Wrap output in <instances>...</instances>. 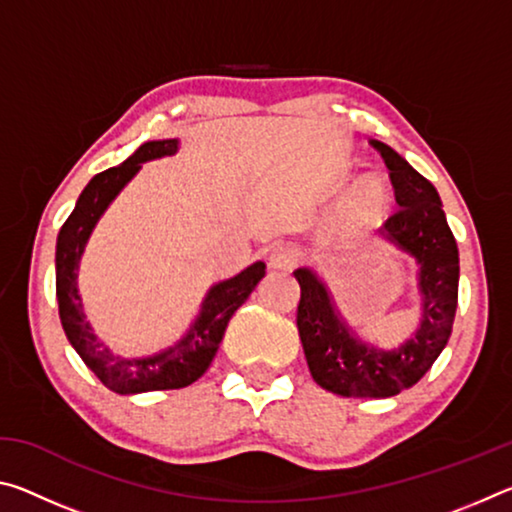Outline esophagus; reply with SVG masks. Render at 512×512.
<instances>
[{
    "label": "esophagus",
    "mask_w": 512,
    "mask_h": 512,
    "mask_svg": "<svg viewBox=\"0 0 512 512\" xmlns=\"http://www.w3.org/2000/svg\"><path fill=\"white\" fill-rule=\"evenodd\" d=\"M266 264L271 271H289L296 264V253L291 248H273L266 257Z\"/></svg>",
    "instance_id": "34e87169"
}]
</instances>
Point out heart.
<instances>
[{"instance_id": "heart-1", "label": "heart", "mask_w": 512, "mask_h": 512, "mask_svg": "<svg viewBox=\"0 0 512 512\" xmlns=\"http://www.w3.org/2000/svg\"><path fill=\"white\" fill-rule=\"evenodd\" d=\"M388 205H391L388 189L377 178H366L345 198L339 214H336V225L345 235L372 228L384 219Z\"/></svg>"}]
</instances>
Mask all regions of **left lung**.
Listing matches in <instances>:
<instances>
[{
    "label": "left lung",
    "mask_w": 512,
    "mask_h": 512,
    "mask_svg": "<svg viewBox=\"0 0 512 512\" xmlns=\"http://www.w3.org/2000/svg\"><path fill=\"white\" fill-rule=\"evenodd\" d=\"M384 158L400 205L379 232L418 264L420 325L393 350L370 345L345 323L332 293L311 268L293 271L300 284L298 332L320 388L343 397H393L424 377L452 336L458 305V248L440 196L391 146L372 140Z\"/></svg>",
    "instance_id": "left-lung-1"
}]
</instances>
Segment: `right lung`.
Segmentation results:
<instances>
[{
    "label": "right lung",
    "mask_w": 512,
    "mask_h": 512,
    "mask_svg": "<svg viewBox=\"0 0 512 512\" xmlns=\"http://www.w3.org/2000/svg\"><path fill=\"white\" fill-rule=\"evenodd\" d=\"M178 140L144 142L131 158L119 167L106 169L94 176L83 189L74 212L67 216L56 241V298L58 314L67 341L79 352L101 384L119 395L149 391H171L194 384L210 368L230 318L244 305L259 280L266 275V264L255 262L230 280L216 282L201 302V311L189 325L183 339L146 357H121L103 343L85 318L83 298L79 293V266L92 230L97 228L103 212L115 201L144 162L160 160L178 151Z\"/></svg>",
    "instance_id": "right-lung-1"
}]
</instances>
